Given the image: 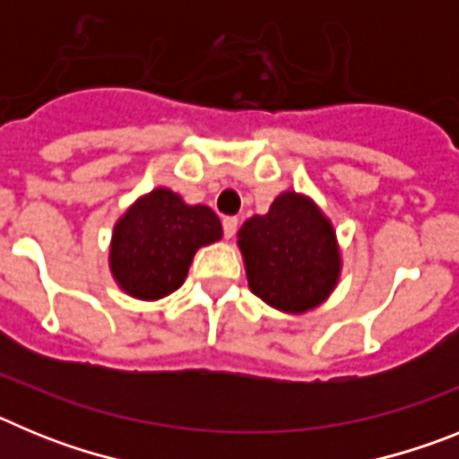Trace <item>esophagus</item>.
Masks as SVG:
<instances>
[{
  "mask_svg": "<svg viewBox=\"0 0 459 459\" xmlns=\"http://www.w3.org/2000/svg\"><path fill=\"white\" fill-rule=\"evenodd\" d=\"M222 230H225L227 238H232L238 230V218H234V216L222 218Z\"/></svg>",
  "mask_w": 459,
  "mask_h": 459,
  "instance_id": "esophagus-1",
  "label": "esophagus"
}]
</instances>
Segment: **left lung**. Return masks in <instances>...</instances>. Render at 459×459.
<instances>
[{
    "mask_svg": "<svg viewBox=\"0 0 459 459\" xmlns=\"http://www.w3.org/2000/svg\"><path fill=\"white\" fill-rule=\"evenodd\" d=\"M237 237L250 291L266 306L303 315L333 294L342 271L338 234L307 195L280 193L264 216L243 222Z\"/></svg>",
    "mask_w": 459,
    "mask_h": 459,
    "instance_id": "left-lung-1",
    "label": "left lung"
}]
</instances>
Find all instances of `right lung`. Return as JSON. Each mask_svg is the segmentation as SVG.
Masks as SVG:
<instances>
[{
  "label": "right lung",
  "instance_id": "add662e5",
  "mask_svg": "<svg viewBox=\"0 0 459 459\" xmlns=\"http://www.w3.org/2000/svg\"><path fill=\"white\" fill-rule=\"evenodd\" d=\"M222 238L221 218L204 204H186L158 186L121 213L109 241V273L124 294L158 301L184 285L195 253Z\"/></svg>",
  "mask_w": 459,
  "mask_h": 459
}]
</instances>
